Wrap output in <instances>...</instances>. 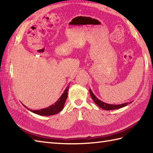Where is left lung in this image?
Segmentation results:
<instances>
[{"label":"left lung","instance_id":"8db88e82","mask_svg":"<svg viewBox=\"0 0 153 153\" xmlns=\"http://www.w3.org/2000/svg\"><path fill=\"white\" fill-rule=\"evenodd\" d=\"M89 92H90V95L92 99L93 100V101L95 102L97 105H98L100 108H101L103 110H116V109H119L121 108L122 107H124L126 105H128V104H130L132 102H125L123 104H120V105H112V104H108L106 103L105 102L102 101V100H99L97 97L94 95L93 93L92 92L91 89L89 88Z\"/></svg>","mask_w":153,"mask_h":153}]
</instances>
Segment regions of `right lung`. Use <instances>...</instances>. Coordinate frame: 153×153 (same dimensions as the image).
I'll use <instances>...</instances> for the list:
<instances>
[{"mask_svg": "<svg viewBox=\"0 0 153 153\" xmlns=\"http://www.w3.org/2000/svg\"><path fill=\"white\" fill-rule=\"evenodd\" d=\"M69 86L70 84L68 85V86L66 87L64 93L62 94V95L60 96V98L57 100V101L55 102L53 105L48 106L47 108H42L39 110H31L27 108V106H25V105L24 106L27 109L30 110L31 112L40 116H51L56 114L59 113L64 108V103L66 102V100L68 97V89H69Z\"/></svg>", "mask_w": 153, "mask_h": 153, "instance_id": "right-lung-1", "label": "right lung"}]
</instances>
